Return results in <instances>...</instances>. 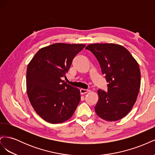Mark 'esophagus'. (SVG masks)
Wrapping results in <instances>:
<instances>
[{
    "instance_id": "obj_1",
    "label": "esophagus",
    "mask_w": 155,
    "mask_h": 155,
    "mask_svg": "<svg viewBox=\"0 0 155 155\" xmlns=\"http://www.w3.org/2000/svg\"><path fill=\"white\" fill-rule=\"evenodd\" d=\"M89 91V90H86V89H83V88H81L80 89V93H81V94H86V93H87V92H88Z\"/></svg>"
}]
</instances>
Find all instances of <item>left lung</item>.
<instances>
[{
  "mask_svg": "<svg viewBox=\"0 0 155 155\" xmlns=\"http://www.w3.org/2000/svg\"><path fill=\"white\" fill-rule=\"evenodd\" d=\"M85 48L95 55L109 83L107 91H97L96 114L110 121L123 118L133 109L139 92L141 74L137 61L119 45L91 44Z\"/></svg>",
  "mask_w": 155,
  "mask_h": 155,
  "instance_id": "8db88e82",
  "label": "left lung"
}]
</instances>
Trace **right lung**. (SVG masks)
<instances>
[{"label":"right lung","mask_w":155,"mask_h":155,"mask_svg":"<svg viewBox=\"0 0 155 155\" xmlns=\"http://www.w3.org/2000/svg\"><path fill=\"white\" fill-rule=\"evenodd\" d=\"M83 44L55 43L40 49L28 65L27 94L37 114L50 124L72 116L81 100L80 92L61 79Z\"/></svg>","instance_id":"1"}]
</instances>
